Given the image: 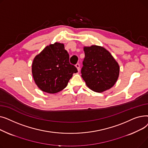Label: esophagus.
I'll return each instance as SVG.
<instances>
[{
  "instance_id": "1",
  "label": "esophagus",
  "mask_w": 148,
  "mask_h": 148,
  "mask_svg": "<svg viewBox=\"0 0 148 148\" xmlns=\"http://www.w3.org/2000/svg\"><path fill=\"white\" fill-rule=\"evenodd\" d=\"M75 66H76V68H77V70H78V71L79 72L80 71V64H77L76 65H75Z\"/></svg>"
}]
</instances>
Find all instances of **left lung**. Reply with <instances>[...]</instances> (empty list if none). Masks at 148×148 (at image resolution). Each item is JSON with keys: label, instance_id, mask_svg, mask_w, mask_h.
Masks as SVG:
<instances>
[{"label": "left lung", "instance_id": "8db88e82", "mask_svg": "<svg viewBox=\"0 0 148 148\" xmlns=\"http://www.w3.org/2000/svg\"><path fill=\"white\" fill-rule=\"evenodd\" d=\"M85 57L81 70L82 77L87 86L97 92L112 88L119 74L118 63L103 47H84Z\"/></svg>", "mask_w": 148, "mask_h": 148}]
</instances>
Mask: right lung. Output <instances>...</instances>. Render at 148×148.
Instances as JSON below:
<instances>
[{"label": "right lung", "mask_w": 148, "mask_h": 148, "mask_svg": "<svg viewBox=\"0 0 148 148\" xmlns=\"http://www.w3.org/2000/svg\"><path fill=\"white\" fill-rule=\"evenodd\" d=\"M77 69L69 63L64 44L47 45L33 60L32 73L38 87L43 92L55 94L65 88Z\"/></svg>", "instance_id": "add662e5"}]
</instances>
